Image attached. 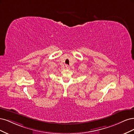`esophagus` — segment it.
<instances>
[{"mask_svg": "<svg viewBox=\"0 0 134 134\" xmlns=\"http://www.w3.org/2000/svg\"><path fill=\"white\" fill-rule=\"evenodd\" d=\"M65 67H66V69H69V68H70V67H69V66H68V65H66V66H65Z\"/></svg>", "mask_w": 134, "mask_h": 134, "instance_id": "obj_1", "label": "esophagus"}]
</instances>
